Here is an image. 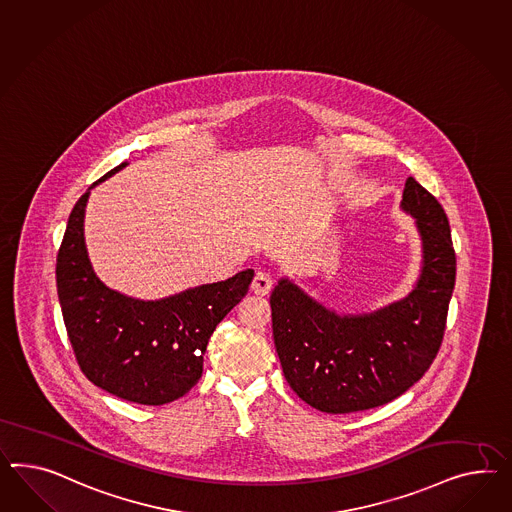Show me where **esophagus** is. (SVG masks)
I'll list each match as a JSON object with an SVG mask.
<instances>
[{
    "label": "esophagus",
    "mask_w": 512,
    "mask_h": 512,
    "mask_svg": "<svg viewBox=\"0 0 512 512\" xmlns=\"http://www.w3.org/2000/svg\"><path fill=\"white\" fill-rule=\"evenodd\" d=\"M272 285H274V281L268 272H257L251 281V291L259 296H266L272 289Z\"/></svg>",
    "instance_id": "34e87169"
}]
</instances>
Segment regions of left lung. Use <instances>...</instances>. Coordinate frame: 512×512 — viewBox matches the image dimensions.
<instances>
[{
	"mask_svg": "<svg viewBox=\"0 0 512 512\" xmlns=\"http://www.w3.org/2000/svg\"><path fill=\"white\" fill-rule=\"evenodd\" d=\"M401 208L421 238V272L399 302L373 313L328 309L289 277L270 296L277 356L292 391L326 414H350L401 397L442 345L456 259L442 205L408 177Z\"/></svg>",
	"mask_w": 512,
	"mask_h": 512,
	"instance_id": "1",
	"label": "left lung"
}]
</instances>
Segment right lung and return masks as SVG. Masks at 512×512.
<instances>
[{"instance_id": "add662e5", "label": "right lung", "mask_w": 512, "mask_h": 512, "mask_svg": "<svg viewBox=\"0 0 512 512\" xmlns=\"http://www.w3.org/2000/svg\"><path fill=\"white\" fill-rule=\"evenodd\" d=\"M126 166L113 167L72 208L57 253V294L83 374L119 399L160 406L199 382L208 339L248 294L253 270L160 300L132 298L102 283L85 246V207L91 190Z\"/></svg>"}]
</instances>
